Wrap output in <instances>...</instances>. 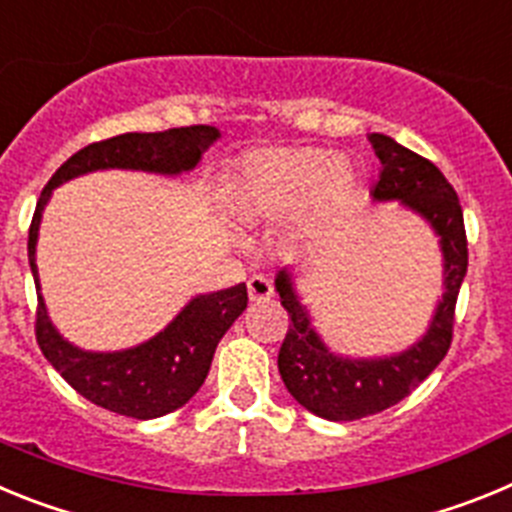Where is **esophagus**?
<instances>
[{
	"instance_id": "1",
	"label": "esophagus",
	"mask_w": 512,
	"mask_h": 512,
	"mask_svg": "<svg viewBox=\"0 0 512 512\" xmlns=\"http://www.w3.org/2000/svg\"><path fill=\"white\" fill-rule=\"evenodd\" d=\"M248 297H251V302H266L274 297V287H271V282L266 277H251L248 279Z\"/></svg>"
}]
</instances>
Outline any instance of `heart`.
I'll return each mask as SVG.
<instances>
[{"mask_svg":"<svg viewBox=\"0 0 512 512\" xmlns=\"http://www.w3.org/2000/svg\"><path fill=\"white\" fill-rule=\"evenodd\" d=\"M359 176L343 156L312 146H266L238 156L220 182L225 215L238 225H274L300 215L320 228L356 200Z\"/></svg>","mask_w":512,"mask_h":512,"instance_id":"b5f03b06","label":"heart"}]
</instances>
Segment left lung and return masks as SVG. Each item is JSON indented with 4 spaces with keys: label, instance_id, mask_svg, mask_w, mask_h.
<instances>
[{
    "label": "left lung",
    "instance_id": "left-lung-1",
    "mask_svg": "<svg viewBox=\"0 0 512 512\" xmlns=\"http://www.w3.org/2000/svg\"><path fill=\"white\" fill-rule=\"evenodd\" d=\"M382 171L372 189L374 202H400L438 235L443 253V295L428 330L400 354L351 359L330 351L312 315L297 295L292 271L279 269L274 287L289 312V328L279 348V374L302 408L325 420H359L392 408L443 361L454 336V307L467 277V233L459 197L446 176L410 148L382 133H369Z\"/></svg>",
    "mask_w": 512,
    "mask_h": 512
}]
</instances>
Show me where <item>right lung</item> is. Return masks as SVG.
<instances>
[{"label": "right lung", "instance_id": "obj_1", "mask_svg": "<svg viewBox=\"0 0 512 512\" xmlns=\"http://www.w3.org/2000/svg\"><path fill=\"white\" fill-rule=\"evenodd\" d=\"M220 138L212 125L171 128L164 133H125L81 148L66 161L51 182L45 184L35 207L27 259L35 289L40 292L35 246H38L40 217L51 200L53 189L76 176L104 169L148 171V174L179 176L197 169L202 153ZM248 305L246 284L197 295L182 312L148 341L122 351H84L61 336L48 318L43 295H38L35 338L43 356L58 374L89 402L128 418L151 420L174 413L187 405L205 382L220 338L241 318Z\"/></svg>", "mask_w": 512, "mask_h": 512}]
</instances>
